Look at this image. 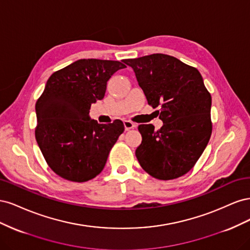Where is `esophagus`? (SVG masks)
Wrapping results in <instances>:
<instances>
[{
	"mask_svg": "<svg viewBox=\"0 0 250 250\" xmlns=\"http://www.w3.org/2000/svg\"><path fill=\"white\" fill-rule=\"evenodd\" d=\"M124 127H125V130H130L132 128L135 127V125L131 122V121H124Z\"/></svg>",
	"mask_w": 250,
	"mask_h": 250,
	"instance_id": "1",
	"label": "esophagus"
}]
</instances>
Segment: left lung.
<instances>
[{
  "label": "left lung",
  "instance_id": "8db88e82",
  "mask_svg": "<svg viewBox=\"0 0 250 250\" xmlns=\"http://www.w3.org/2000/svg\"><path fill=\"white\" fill-rule=\"evenodd\" d=\"M131 66L148 104L164 125L154 130L142 124V144L135 150L141 167L151 176L170 180L190 171L211 134V97L199 71L166 54L124 59Z\"/></svg>",
  "mask_w": 250,
  "mask_h": 250
}]
</instances>
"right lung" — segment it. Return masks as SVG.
I'll return each mask as SVG.
<instances>
[{
    "label": "right lung",
    "instance_id": "add662e5",
    "mask_svg": "<svg viewBox=\"0 0 250 250\" xmlns=\"http://www.w3.org/2000/svg\"><path fill=\"white\" fill-rule=\"evenodd\" d=\"M122 62L79 59L48 79L35 104V138L49 167L60 177L75 183L96 177L123 133L122 121L99 124L88 115L90 105L104 98L109 78L126 67Z\"/></svg>",
    "mask_w": 250,
    "mask_h": 250
}]
</instances>
